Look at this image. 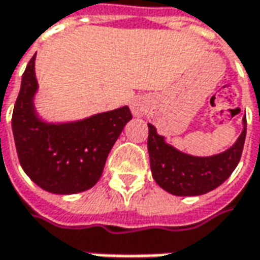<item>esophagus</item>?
Segmentation results:
<instances>
[{"instance_id":"esophagus-1","label":"esophagus","mask_w":260,"mask_h":260,"mask_svg":"<svg viewBox=\"0 0 260 260\" xmlns=\"http://www.w3.org/2000/svg\"><path fill=\"white\" fill-rule=\"evenodd\" d=\"M130 107H132V113H133L134 116H142L143 113H144V104H143L140 99H134Z\"/></svg>"}]
</instances>
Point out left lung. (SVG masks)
I'll list each match as a JSON object with an SVG mask.
<instances>
[{
	"mask_svg": "<svg viewBox=\"0 0 260 260\" xmlns=\"http://www.w3.org/2000/svg\"><path fill=\"white\" fill-rule=\"evenodd\" d=\"M246 137V118L243 132L236 143L220 154L196 157L176 150L149 124L147 150L153 179L161 189L175 196H199L213 190L233 173L239 163Z\"/></svg>",
	"mask_w": 260,
	"mask_h": 260,
	"instance_id": "8db88e82",
	"label": "left lung"
}]
</instances>
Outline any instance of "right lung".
<instances>
[{"label":"right lung","instance_id":"obj_1","mask_svg":"<svg viewBox=\"0 0 260 260\" xmlns=\"http://www.w3.org/2000/svg\"><path fill=\"white\" fill-rule=\"evenodd\" d=\"M36 55L22 74L12 111V133L21 167L41 189L74 194L91 189L103 175L111 147L132 120L130 109L99 113L62 124L40 120L34 110Z\"/></svg>","mask_w":260,"mask_h":260}]
</instances>
